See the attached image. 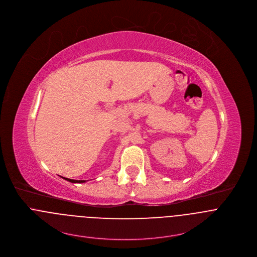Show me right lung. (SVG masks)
<instances>
[{
	"mask_svg": "<svg viewBox=\"0 0 257 257\" xmlns=\"http://www.w3.org/2000/svg\"><path fill=\"white\" fill-rule=\"evenodd\" d=\"M65 180H67L68 182H70V183H79V184H81V183H85V181H76V180H70V179H68V178H64Z\"/></svg>",
	"mask_w": 257,
	"mask_h": 257,
	"instance_id": "add662e5",
	"label": "right lung"
}]
</instances>
